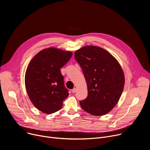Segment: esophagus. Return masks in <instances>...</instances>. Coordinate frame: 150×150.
Returning <instances> with one entry per match:
<instances>
[{
  "instance_id": "1",
  "label": "esophagus",
  "mask_w": 150,
  "mask_h": 150,
  "mask_svg": "<svg viewBox=\"0 0 150 150\" xmlns=\"http://www.w3.org/2000/svg\"><path fill=\"white\" fill-rule=\"evenodd\" d=\"M72 92L73 93H76V88H75L72 89Z\"/></svg>"
}]
</instances>
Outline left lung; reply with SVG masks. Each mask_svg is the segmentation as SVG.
<instances>
[{"label": "left lung", "mask_w": 150, "mask_h": 150, "mask_svg": "<svg viewBox=\"0 0 150 150\" xmlns=\"http://www.w3.org/2000/svg\"><path fill=\"white\" fill-rule=\"evenodd\" d=\"M87 84L88 96L80 101L82 109L94 116L108 113L122 94L125 76L116 59L104 49L83 47L75 52Z\"/></svg>", "instance_id": "left-lung-1"}]
</instances>
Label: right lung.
Returning a JSON list of instances; mask_svg holds the SVG:
<instances>
[{
  "label": "right lung",
  "mask_w": 150,
  "mask_h": 150,
  "mask_svg": "<svg viewBox=\"0 0 150 150\" xmlns=\"http://www.w3.org/2000/svg\"><path fill=\"white\" fill-rule=\"evenodd\" d=\"M72 56L71 52L50 47L38 52L28 64L25 75L26 90L32 103L42 113L59 111L68 97L60 68Z\"/></svg>",
  "instance_id": "obj_1"
}]
</instances>
